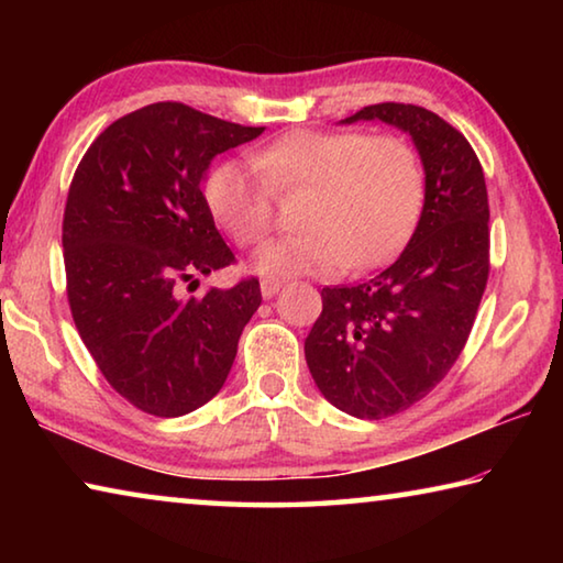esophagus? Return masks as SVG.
<instances>
[{"mask_svg": "<svg viewBox=\"0 0 563 563\" xmlns=\"http://www.w3.org/2000/svg\"><path fill=\"white\" fill-rule=\"evenodd\" d=\"M280 290V280H275V278H263L261 280V292H263V298H273L275 292Z\"/></svg>", "mask_w": 563, "mask_h": 563, "instance_id": "esophagus-1", "label": "esophagus"}]
</instances>
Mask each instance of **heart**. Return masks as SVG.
<instances>
[{
	"mask_svg": "<svg viewBox=\"0 0 563 563\" xmlns=\"http://www.w3.org/2000/svg\"><path fill=\"white\" fill-rule=\"evenodd\" d=\"M302 233L265 241L255 273L335 275L393 258L422 216L424 164L395 133L298 129L253 154V166L223 161L206 180V201L238 245L268 233L275 194L305 190Z\"/></svg>",
	"mask_w": 563,
	"mask_h": 563,
	"instance_id": "obj_1",
	"label": "heart"
}]
</instances>
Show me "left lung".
<instances>
[{
  "label": "left lung",
  "instance_id": "1",
  "mask_svg": "<svg viewBox=\"0 0 563 563\" xmlns=\"http://www.w3.org/2000/svg\"><path fill=\"white\" fill-rule=\"evenodd\" d=\"M375 119L415 141L427 176L422 216L393 265L365 283L322 288L305 338L318 389L357 419L405 412L442 383L489 278V198L470 141L415 103H373L342 123Z\"/></svg>",
  "mask_w": 563,
  "mask_h": 563
}]
</instances>
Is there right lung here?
<instances>
[{
	"instance_id": "obj_1",
	"label": "right lung",
	"mask_w": 563,
	"mask_h": 563,
	"mask_svg": "<svg viewBox=\"0 0 563 563\" xmlns=\"http://www.w3.org/2000/svg\"><path fill=\"white\" fill-rule=\"evenodd\" d=\"M263 131L148 103L99 133L71 178L62 245L74 325L141 412L180 417L216 397L263 300L258 278L184 292L235 261L201 190L206 170Z\"/></svg>"
}]
</instances>
